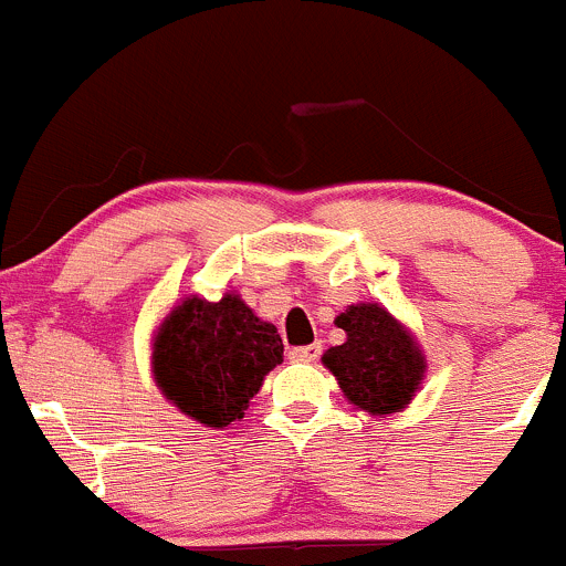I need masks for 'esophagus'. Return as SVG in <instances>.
Here are the masks:
<instances>
[{"mask_svg": "<svg viewBox=\"0 0 566 566\" xmlns=\"http://www.w3.org/2000/svg\"><path fill=\"white\" fill-rule=\"evenodd\" d=\"M321 357V343H310V346H295L290 352L293 363H315Z\"/></svg>", "mask_w": 566, "mask_h": 566, "instance_id": "esophagus-1", "label": "esophagus"}]
</instances>
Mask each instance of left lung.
I'll use <instances>...</instances> for the list:
<instances>
[{
    "mask_svg": "<svg viewBox=\"0 0 566 566\" xmlns=\"http://www.w3.org/2000/svg\"><path fill=\"white\" fill-rule=\"evenodd\" d=\"M335 324L346 332V343L326 352L324 366L335 374L348 402L371 416L402 410L424 374L413 337L379 304L348 307Z\"/></svg>",
    "mask_w": 566,
    "mask_h": 566,
    "instance_id": "1",
    "label": "left lung"
}]
</instances>
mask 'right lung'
I'll return each instance as SVG.
<instances>
[{"label": "right lung", "mask_w": 566, "mask_h": 566, "mask_svg": "<svg viewBox=\"0 0 566 566\" xmlns=\"http://www.w3.org/2000/svg\"><path fill=\"white\" fill-rule=\"evenodd\" d=\"M282 355L276 326L259 321L240 295L226 293L220 301L195 295L158 329L153 374L181 413L220 430L242 419Z\"/></svg>", "instance_id": "right-lung-1"}]
</instances>
